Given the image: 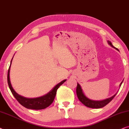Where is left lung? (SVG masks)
<instances>
[{"instance_id": "obj_1", "label": "left lung", "mask_w": 129, "mask_h": 129, "mask_svg": "<svg viewBox=\"0 0 129 129\" xmlns=\"http://www.w3.org/2000/svg\"><path fill=\"white\" fill-rule=\"evenodd\" d=\"M108 43L110 45H111L113 48H116L114 47V46L112 44L110 41H108ZM117 50H118V49L116 48ZM123 81L121 82L120 84V87L121 86V84H122ZM76 92H77V97H78L79 100L84 105H85L87 107H90V108H92V109H100V108H102L104 107V106L107 105V104H109L110 102H111V100L113 99V98L115 97V95H116L114 94V95L112 96V97L109 98V99H107L106 100H104L102 101H94L88 99V98L85 97V95L84 94L83 92H82V90L81 88L80 84L78 83H77V87L76 89Z\"/></svg>"}]
</instances>
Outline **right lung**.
<instances>
[{"label":"right lung","instance_id":"right-lung-1","mask_svg":"<svg viewBox=\"0 0 129 129\" xmlns=\"http://www.w3.org/2000/svg\"><path fill=\"white\" fill-rule=\"evenodd\" d=\"M10 67H11V66H10L9 68L8 73V83L9 87L10 90H11L13 96L17 100V101L22 106H23V107H26V109L33 110H42L46 109V108L48 107L54 102L55 97L56 95L57 89L59 88L60 85H61L66 81V80H63L61 82H59L56 86H55L54 88L50 92H49L47 94L42 96V97L35 98V99H27V98L23 97L17 94L15 91V90H13L9 78Z\"/></svg>","mask_w":129,"mask_h":129}]
</instances>
